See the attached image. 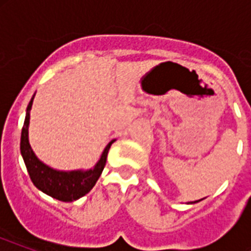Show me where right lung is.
Wrapping results in <instances>:
<instances>
[{
  "mask_svg": "<svg viewBox=\"0 0 251 251\" xmlns=\"http://www.w3.org/2000/svg\"><path fill=\"white\" fill-rule=\"evenodd\" d=\"M33 98H35V95L27 106V114H25V125L22 129L21 137V152L25 167H27V171H28L29 178L39 190L50 195L52 198H56L58 201H62V202L76 201L80 197L86 195L95 186V183H96V181L101 175L102 169L105 167L106 155H108V151H109L113 141L106 146L100 160L98 161V164L95 165L94 169L86 172H60L47 167L33 153L28 142L29 110L32 106Z\"/></svg>",
  "mask_w": 251,
  "mask_h": 251,
  "instance_id": "right-lung-1",
  "label": "right lung"
}]
</instances>
